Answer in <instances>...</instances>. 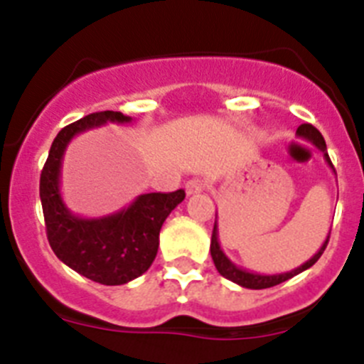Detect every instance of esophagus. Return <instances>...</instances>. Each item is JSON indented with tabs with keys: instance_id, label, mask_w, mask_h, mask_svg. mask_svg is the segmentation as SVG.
Here are the masks:
<instances>
[{
	"instance_id": "1",
	"label": "esophagus",
	"mask_w": 364,
	"mask_h": 364,
	"mask_svg": "<svg viewBox=\"0 0 364 364\" xmlns=\"http://www.w3.org/2000/svg\"><path fill=\"white\" fill-rule=\"evenodd\" d=\"M200 191H204V182H202V180L193 178L186 182V193H188V195H197V193Z\"/></svg>"
}]
</instances>
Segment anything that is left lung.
Wrapping results in <instances>:
<instances>
[{
    "instance_id": "left-lung-1",
    "label": "left lung",
    "mask_w": 364,
    "mask_h": 364,
    "mask_svg": "<svg viewBox=\"0 0 364 364\" xmlns=\"http://www.w3.org/2000/svg\"><path fill=\"white\" fill-rule=\"evenodd\" d=\"M297 136L304 138L308 142L314 144L315 147L319 151H323L324 159H326L328 166L333 169V164L328 156V151H326V142H324L323 134L319 131L315 129L311 124H302L297 127ZM336 173V169H333ZM330 240V233H328L326 240L323 242V246L319 247V252L315 253L310 260H306L304 264H301L299 268L291 269V272H286V273H275V275H260V273H253V272H247V269L239 268V266H235L230 259L226 257V253L222 252L220 244H218V228H217V218H215V226H213V235H211V257H213V262H215V268L218 269L222 277H226L228 281L235 282V284L242 286V288H250V290H264V288H272V286H277L281 282L288 281V279L295 277L299 275L301 272L304 269L311 268V266L319 260V257L323 255V252L326 250V244Z\"/></svg>"
}]
</instances>
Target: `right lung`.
<instances>
[{
	"instance_id": "1",
	"label": "right lung",
	"mask_w": 364,
	"mask_h": 364,
	"mask_svg": "<svg viewBox=\"0 0 364 364\" xmlns=\"http://www.w3.org/2000/svg\"><path fill=\"white\" fill-rule=\"evenodd\" d=\"M131 120L120 111H100L63 127L54 138L40 176L41 208L53 252L74 272L105 286L125 284L149 269L159 252L164 220L186 197L184 189L146 193L107 217L83 218L70 213L60 193L62 160L69 142L107 122Z\"/></svg>"
}]
</instances>
